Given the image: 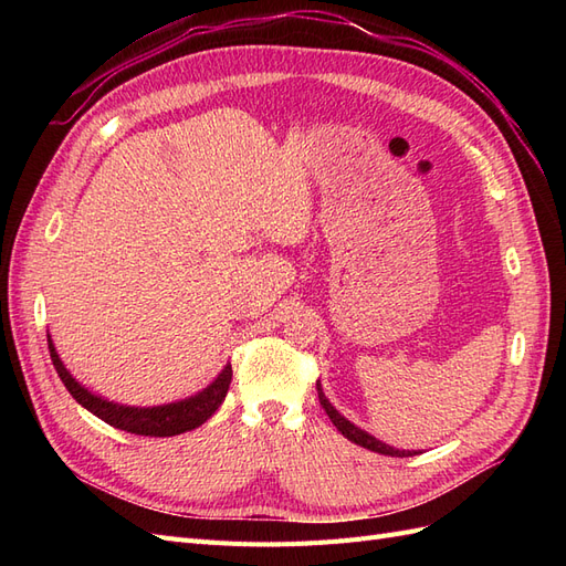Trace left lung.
<instances>
[{
  "instance_id": "obj_1",
  "label": "left lung",
  "mask_w": 566,
  "mask_h": 566,
  "mask_svg": "<svg viewBox=\"0 0 566 566\" xmlns=\"http://www.w3.org/2000/svg\"><path fill=\"white\" fill-rule=\"evenodd\" d=\"M316 389H318V401H321L325 413H328V418L333 420V424L337 427V430H339L342 434H345L349 441H354L356 447H364V449H368V451L382 453V455H391V458H408V455H416V453H418V451H399V449L389 447V443H385V441H380V439H375L373 434H368L366 430H361V427L354 424L352 420H347L345 416L339 413V410L328 401V397H325V391H323V387H321V380L316 382Z\"/></svg>"
}]
</instances>
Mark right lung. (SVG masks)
Returning a JSON list of instances; mask_svg holds the SVG:
<instances>
[{
  "label": "right lung",
  "mask_w": 566,
  "mask_h": 566,
  "mask_svg": "<svg viewBox=\"0 0 566 566\" xmlns=\"http://www.w3.org/2000/svg\"><path fill=\"white\" fill-rule=\"evenodd\" d=\"M46 342H49L51 361H54L59 378L65 385V389L71 391V397L96 418L117 427V430L142 434V437H175L188 430H196V427H200L205 420H208L221 406V401H224L231 385V375H233L231 364H227L217 378L208 387L193 394V397H186L163 406H127V403H115L106 397H98V394L77 382L71 375V370L63 366L61 356L54 347V339H51L49 333H46Z\"/></svg>",
  "instance_id": "right-lung-1"
}]
</instances>
